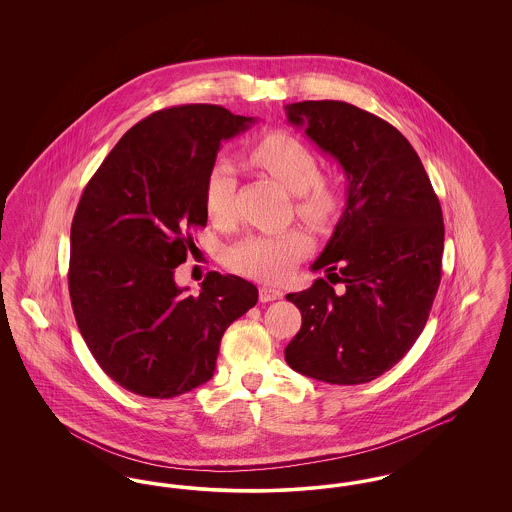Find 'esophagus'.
Segmentation results:
<instances>
[{"instance_id":"34e87169","label":"esophagus","mask_w":512,"mask_h":512,"mask_svg":"<svg viewBox=\"0 0 512 512\" xmlns=\"http://www.w3.org/2000/svg\"><path fill=\"white\" fill-rule=\"evenodd\" d=\"M282 297H284V292L278 290V288H272V286H261V288H259V299H261L263 303L274 301V299H282Z\"/></svg>"}]
</instances>
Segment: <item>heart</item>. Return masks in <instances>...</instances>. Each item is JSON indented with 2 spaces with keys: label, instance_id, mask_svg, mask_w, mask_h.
<instances>
[{
  "label": "heart",
  "instance_id": "obj_1",
  "mask_svg": "<svg viewBox=\"0 0 512 512\" xmlns=\"http://www.w3.org/2000/svg\"><path fill=\"white\" fill-rule=\"evenodd\" d=\"M251 159L297 197V211L311 220L328 219L338 209V190L320 178L317 155L292 134L276 132L259 140L251 149ZM236 194L234 167L219 159L211 165L203 186V205L209 219L228 222ZM313 249V238L290 228L272 234H251L232 245L226 261L236 272L261 280L284 282Z\"/></svg>",
  "mask_w": 512,
  "mask_h": 512
}]
</instances>
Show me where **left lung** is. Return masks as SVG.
Wrapping results in <instances>:
<instances>
[{
	"mask_svg": "<svg viewBox=\"0 0 512 512\" xmlns=\"http://www.w3.org/2000/svg\"><path fill=\"white\" fill-rule=\"evenodd\" d=\"M286 115L347 178L341 219L311 267L328 280L286 295L303 318L286 363L320 382L366 384L409 353L430 315L445 234L438 195L390 122L330 99L290 103Z\"/></svg>",
	"mask_w": 512,
	"mask_h": 512,
	"instance_id": "left-lung-1",
	"label": "left lung"
}]
</instances>
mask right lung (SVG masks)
I'll list each match as a JSON object with an SVG mask.
<instances>
[{
    "mask_svg": "<svg viewBox=\"0 0 512 512\" xmlns=\"http://www.w3.org/2000/svg\"><path fill=\"white\" fill-rule=\"evenodd\" d=\"M219 105H178L134 124L88 182L71 226L69 292L80 334L124 390L169 399L209 382L226 328L255 307L240 276L174 282L207 224L203 186L220 144L253 124Z\"/></svg>",
    "mask_w": 512,
    "mask_h": 512,
    "instance_id": "add662e5",
    "label": "right lung"
}]
</instances>
